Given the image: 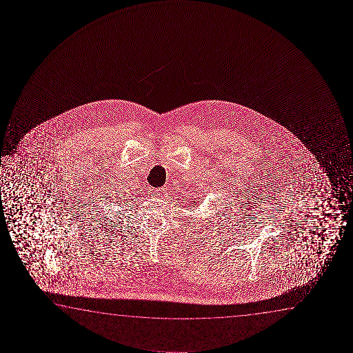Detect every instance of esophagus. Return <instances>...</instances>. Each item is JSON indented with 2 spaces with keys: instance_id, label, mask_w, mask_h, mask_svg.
I'll use <instances>...</instances> for the list:
<instances>
[{
  "instance_id": "esophagus-1",
  "label": "esophagus",
  "mask_w": 353,
  "mask_h": 353,
  "mask_svg": "<svg viewBox=\"0 0 353 353\" xmlns=\"http://www.w3.org/2000/svg\"><path fill=\"white\" fill-rule=\"evenodd\" d=\"M154 194L155 196H157V198H160V199H164V198H166V195H168V189L166 188H160V189H155L154 190Z\"/></svg>"
}]
</instances>
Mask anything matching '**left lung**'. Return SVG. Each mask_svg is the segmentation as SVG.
<instances>
[{
	"label": "left lung",
	"instance_id": "obj_1",
	"mask_svg": "<svg viewBox=\"0 0 353 353\" xmlns=\"http://www.w3.org/2000/svg\"><path fill=\"white\" fill-rule=\"evenodd\" d=\"M199 203H200V201H195V200H194V201H192V206H196V205H199Z\"/></svg>",
	"mask_w": 353,
	"mask_h": 353
}]
</instances>
